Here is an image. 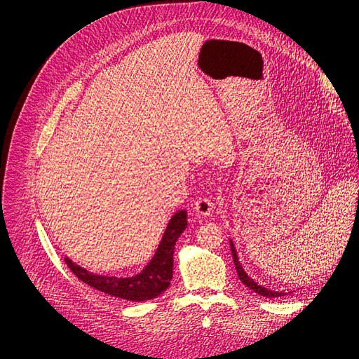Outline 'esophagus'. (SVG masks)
<instances>
[{
	"mask_svg": "<svg viewBox=\"0 0 359 359\" xmlns=\"http://www.w3.org/2000/svg\"><path fill=\"white\" fill-rule=\"evenodd\" d=\"M194 212L201 216H209L213 212V202L208 196H201L194 202Z\"/></svg>",
	"mask_w": 359,
	"mask_h": 359,
	"instance_id": "34e87169",
	"label": "esophagus"
}]
</instances>
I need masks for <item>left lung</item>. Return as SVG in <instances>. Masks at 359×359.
Here are the masks:
<instances>
[{
	"label": "left lung",
	"instance_id": "left-lung-1",
	"mask_svg": "<svg viewBox=\"0 0 359 359\" xmlns=\"http://www.w3.org/2000/svg\"><path fill=\"white\" fill-rule=\"evenodd\" d=\"M231 248H232V256H233V262H235V266H236L238 276H239V279L242 280L243 285H246L249 289H252L253 292L259 293L260 297H265V298H279V297H285L286 295L285 292L271 290V289H266L265 286H260L250 276H248V273L245 272V269L242 268V265L239 262V257H238V253H236V249H235V245H233L232 241H231Z\"/></svg>",
	"mask_w": 359,
	"mask_h": 359
}]
</instances>
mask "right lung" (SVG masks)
Wrapping results in <instances>:
<instances>
[{
  "mask_svg": "<svg viewBox=\"0 0 359 359\" xmlns=\"http://www.w3.org/2000/svg\"><path fill=\"white\" fill-rule=\"evenodd\" d=\"M187 226L186 210H179L170 219L161 242L149 262V265L136 276L132 278H116L94 275L84 268L76 265L69 257H64L70 271L84 283L91 287L104 292L110 297L143 302L161 295L169 286L173 278V252L179 236L184 232Z\"/></svg>",
  "mask_w": 359,
  "mask_h": 359,
  "instance_id": "right-lung-1",
  "label": "right lung"
}]
</instances>
